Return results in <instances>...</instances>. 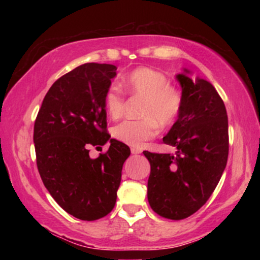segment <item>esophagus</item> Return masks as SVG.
Returning a JSON list of instances; mask_svg holds the SVG:
<instances>
[{"mask_svg": "<svg viewBox=\"0 0 260 260\" xmlns=\"http://www.w3.org/2000/svg\"><path fill=\"white\" fill-rule=\"evenodd\" d=\"M141 152H142L141 149H137V148H131V154L137 155V154H141Z\"/></svg>", "mask_w": 260, "mask_h": 260, "instance_id": "34e87169", "label": "esophagus"}]
</instances>
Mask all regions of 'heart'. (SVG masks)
I'll use <instances>...</instances> for the list:
<instances>
[{"mask_svg":"<svg viewBox=\"0 0 260 260\" xmlns=\"http://www.w3.org/2000/svg\"><path fill=\"white\" fill-rule=\"evenodd\" d=\"M120 86L126 93L144 99L141 108L142 119L124 120L113 129V136L131 147L141 148L157 134L158 124L168 126L177 119L183 106V95L179 88L169 85L165 74L149 67H138L125 74ZM105 109L113 119L124 110V94L112 85L105 92Z\"/></svg>","mask_w":260,"mask_h":260,"instance_id":"heart-1","label":"heart"}]
</instances>
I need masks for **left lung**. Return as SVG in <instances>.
Instances as JSON below:
<instances>
[{
  "mask_svg": "<svg viewBox=\"0 0 260 260\" xmlns=\"http://www.w3.org/2000/svg\"><path fill=\"white\" fill-rule=\"evenodd\" d=\"M177 74L183 106L163 137L175 155L143 151L150 163L148 201L163 218L186 219L206 204L219 183L229 157V120L225 104L207 80Z\"/></svg>",
  "mask_w": 260,
  "mask_h": 260,
  "instance_id": "8db88e82",
  "label": "left lung"
}]
</instances>
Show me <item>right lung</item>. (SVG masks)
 Wrapping results in <instances>:
<instances>
[{"instance_id": "right-lung-1", "label": "right lung", "mask_w": 260, "mask_h": 260, "mask_svg": "<svg viewBox=\"0 0 260 260\" xmlns=\"http://www.w3.org/2000/svg\"><path fill=\"white\" fill-rule=\"evenodd\" d=\"M110 63L87 62L49 88L34 124L37 166L52 198L74 218L93 221L115 207L122 168L130 148L110 138L105 92L116 77ZM110 147L91 159L88 148Z\"/></svg>"}]
</instances>
